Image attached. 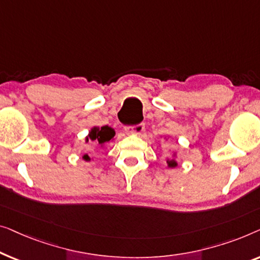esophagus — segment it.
Here are the masks:
<instances>
[{"instance_id": "1", "label": "esophagus", "mask_w": 260, "mask_h": 260, "mask_svg": "<svg viewBox=\"0 0 260 260\" xmlns=\"http://www.w3.org/2000/svg\"><path fill=\"white\" fill-rule=\"evenodd\" d=\"M145 129V125L144 123H138V125H134V126H127L125 127V132L127 134H140L142 131Z\"/></svg>"}]
</instances>
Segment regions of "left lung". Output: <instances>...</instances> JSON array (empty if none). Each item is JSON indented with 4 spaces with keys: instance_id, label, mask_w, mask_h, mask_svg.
<instances>
[{
    "instance_id": "8db88e82",
    "label": "left lung",
    "mask_w": 260,
    "mask_h": 260,
    "mask_svg": "<svg viewBox=\"0 0 260 260\" xmlns=\"http://www.w3.org/2000/svg\"><path fill=\"white\" fill-rule=\"evenodd\" d=\"M167 164H168V167H175L178 165L174 159H167Z\"/></svg>"
}]
</instances>
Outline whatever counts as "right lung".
<instances>
[{"label":"right lung","instance_id":"obj_1","mask_svg":"<svg viewBox=\"0 0 260 260\" xmlns=\"http://www.w3.org/2000/svg\"><path fill=\"white\" fill-rule=\"evenodd\" d=\"M115 132L113 131L111 127L104 126L101 128H98V127H94V128L89 132L88 137L86 138V141L88 142H94L96 145H104L105 142H108L111 139L114 137ZM83 159L85 160H90L88 155H83Z\"/></svg>","mask_w":260,"mask_h":260}]
</instances>
